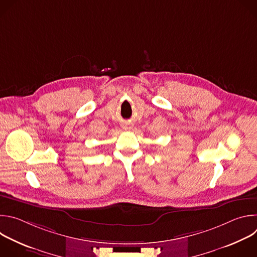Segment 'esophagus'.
Here are the masks:
<instances>
[{"mask_svg":"<svg viewBox=\"0 0 257 257\" xmlns=\"http://www.w3.org/2000/svg\"><path fill=\"white\" fill-rule=\"evenodd\" d=\"M126 128H128V127H126Z\"/></svg>","mask_w":257,"mask_h":257,"instance_id":"34e87169","label":"esophagus"}]
</instances>
